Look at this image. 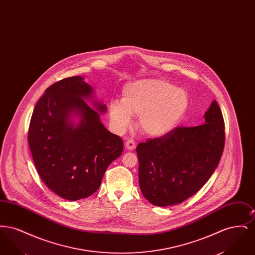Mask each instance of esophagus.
Here are the masks:
<instances>
[{"label":"esophagus","mask_w":255,"mask_h":255,"mask_svg":"<svg viewBox=\"0 0 255 255\" xmlns=\"http://www.w3.org/2000/svg\"><path fill=\"white\" fill-rule=\"evenodd\" d=\"M135 142L133 141V139H127L126 141H125V147H126V149L127 150H133L134 148H135Z\"/></svg>","instance_id":"1"}]
</instances>
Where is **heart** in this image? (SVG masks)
I'll return each mask as SVG.
<instances>
[{
  "label": "heart",
  "instance_id": "obj_1",
  "mask_svg": "<svg viewBox=\"0 0 255 255\" xmlns=\"http://www.w3.org/2000/svg\"><path fill=\"white\" fill-rule=\"evenodd\" d=\"M189 106L187 92L163 78H143L123 87L122 100L109 105L111 122L119 131L125 130L137 116V126L146 135L163 136L182 121Z\"/></svg>",
  "mask_w": 255,
  "mask_h": 255
}]
</instances>
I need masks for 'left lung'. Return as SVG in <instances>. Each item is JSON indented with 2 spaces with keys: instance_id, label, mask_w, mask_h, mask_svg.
<instances>
[{
  "instance_id": "obj_1",
  "label": "left lung",
  "mask_w": 255,
  "mask_h": 255,
  "mask_svg": "<svg viewBox=\"0 0 255 255\" xmlns=\"http://www.w3.org/2000/svg\"><path fill=\"white\" fill-rule=\"evenodd\" d=\"M204 118L203 125L179 127L136 147L139 187L152 205L181 204L198 192L218 166L225 123L215 100Z\"/></svg>"
}]
</instances>
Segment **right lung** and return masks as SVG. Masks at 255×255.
<instances>
[{
	"label": "right lung",
	"mask_w": 255,
	"mask_h": 255,
	"mask_svg": "<svg viewBox=\"0 0 255 255\" xmlns=\"http://www.w3.org/2000/svg\"><path fill=\"white\" fill-rule=\"evenodd\" d=\"M106 112L82 76L49 86L38 100L28 144L42 181L61 198L77 201L94 194L108 166L122 155V138L100 120L99 114Z\"/></svg>",
	"instance_id": "obj_1"
}]
</instances>
